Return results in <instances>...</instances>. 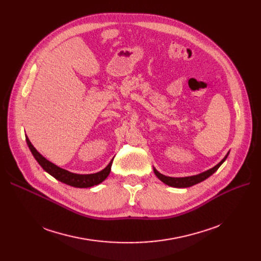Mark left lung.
Listing matches in <instances>:
<instances>
[{
    "mask_svg": "<svg viewBox=\"0 0 261 261\" xmlns=\"http://www.w3.org/2000/svg\"><path fill=\"white\" fill-rule=\"evenodd\" d=\"M229 152L226 153V155L219 162L216 166H214L213 168L204 171V172H201L199 174H196V175H190V176H184V177H172V176H167V175H164L162 174L161 172H159L154 167H153V171L155 173V175L159 177V179L164 183L166 184L168 186H171V187H176V188H186V187H190L193 185H196L204 180H206L207 177H210L213 173H215L218 168L220 167L222 164L224 163V161L226 160L227 155H228Z\"/></svg>",
    "mask_w": 261,
    "mask_h": 261,
    "instance_id": "obj_1",
    "label": "left lung"
}]
</instances>
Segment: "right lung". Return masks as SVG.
Masks as SVG:
<instances>
[{"mask_svg": "<svg viewBox=\"0 0 261 261\" xmlns=\"http://www.w3.org/2000/svg\"><path fill=\"white\" fill-rule=\"evenodd\" d=\"M26 138V143L29 145V148L31 150V152L33 153L34 158L36 161L39 163V165L42 167L47 173H49L51 176H54L55 179H57L58 181L67 184L73 187H78V188H88L92 187L95 185H98L101 182H103L108 175L110 174V171H111V166L113 160H111L107 167L103 168L102 170L95 172V173H90V174H79V173H74L68 170H65L57 165H55L54 163L49 162L46 160L42 154L37 151V149L33 146L31 143L30 139L27 138V135L25 134Z\"/></svg>", "mask_w": 261, "mask_h": 261, "instance_id": "add662e5", "label": "right lung"}]
</instances>
